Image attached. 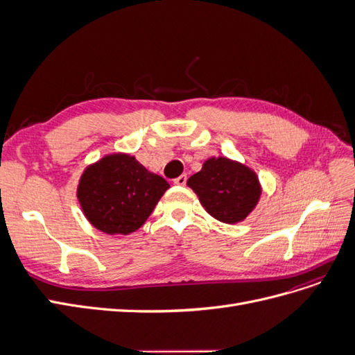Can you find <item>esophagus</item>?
Here are the masks:
<instances>
[{"instance_id": "obj_1", "label": "esophagus", "mask_w": 355, "mask_h": 355, "mask_svg": "<svg viewBox=\"0 0 355 355\" xmlns=\"http://www.w3.org/2000/svg\"><path fill=\"white\" fill-rule=\"evenodd\" d=\"M187 175H180L179 178H176L173 182H175V185H180V187H184L185 184H187Z\"/></svg>"}]
</instances>
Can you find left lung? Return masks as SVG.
Here are the masks:
<instances>
[{"label": "left lung", "mask_w": 355, "mask_h": 355, "mask_svg": "<svg viewBox=\"0 0 355 355\" xmlns=\"http://www.w3.org/2000/svg\"><path fill=\"white\" fill-rule=\"evenodd\" d=\"M187 184L210 216L225 223L244 220L262 194L254 171L227 157H211L204 161L202 168Z\"/></svg>", "instance_id": "left-lung-1"}]
</instances>
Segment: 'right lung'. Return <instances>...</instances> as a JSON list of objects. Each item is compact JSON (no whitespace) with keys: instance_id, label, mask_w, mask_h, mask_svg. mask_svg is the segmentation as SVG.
<instances>
[{"instance_id":"obj_1","label":"right lung","mask_w":355,"mask_h":355,"mask_svg":"<svg viewBox=\"0 0 355 355\" xmlns=\"http://www.w3.org/2000/svg\"><path fill=\"white\" fill-rule=\"evenodd\" d=\"M168 188L135 157L111 154L84 170L77 197L94 228L127 235L142 227Z\"/></svg>"}]
</instances>
